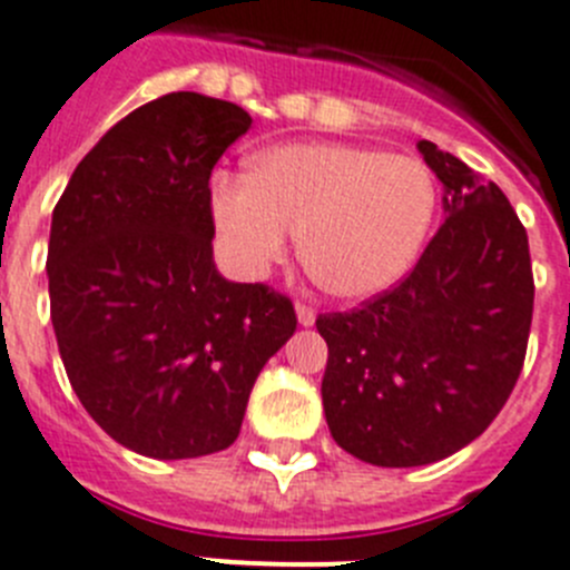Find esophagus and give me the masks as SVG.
Segmentation results:
<instances>
[{
    "instance_id": "34e87169",
    "label": "esophagus",
    "mask_w": 570,
    "mask_h": 570,
    "mask_svg": "<svg viewBox=\"0 0 570 570\" xmlns=\"http://www.w3.org/2000/svg\"><path fill=\"white\" fill-rule=\"evenodd\" d=\"M296 320H299L302 328H311L316 322V314L314 308H308V305H302V302H296Z\"/></svg>"
}]
</instances>
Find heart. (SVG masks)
Segmentation results:
<instances>
[{"label": "heart", "instance_id": "heart-1", "mask_svg": "<svg viewBox=\"0 0 570 570\" xmlns=\"http://www.w3.org/2000/svg\"><path fill=\"white\" fill-rule=\"evenodd\" d=\"M210 214L230 268L265 276L302 230L311 279L336 299H371L420 259L436 214L434 176L420 159L354 142H288L254 174H219Z\"/></svg>", "mask_w": 570, "mask_h": 570}]
</instances>
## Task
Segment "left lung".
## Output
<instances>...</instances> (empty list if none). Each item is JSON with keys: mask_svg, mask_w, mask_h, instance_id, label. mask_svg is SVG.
Segmentation results:
<instances>
[{"mask_svg": "<svg viewBox=\"0 0 570 570\" xmlns=\"http://www.w3.org/2000/svg\"><path fill=\"white\" fill-rule=\"evenodd\" d=\"M416 150L445 223L394 291L316 320L331 436L380 468L431 465L476 440L517 385L533 314L528 234L505 194L428 139Z\"/></svg>", "mask_w": 570, "mask_h": 570, "instance_id": "8db88e82", "label": "left lung"}]
</instances>
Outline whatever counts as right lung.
Listing matches in <instances>:
<instances>
[{
    "instance_id": "right-lung-1",
    "label": "right lung",
    "mask_w": 570,
    "mask_h": 570,
    "mask_svg": "<svg viewBox=\"0 0 570 570\" xmlns=\"http://www.w3.org/2000/svg\"><path fill=\"white\" fill-rule=\"evenodd\" d=\"M248 110L194 90L136 108L53 208L50 322L68 380L110 440L154 460L234 445L294 305L216 271L210 170Z\"/></svg>"
}]
</instances>
